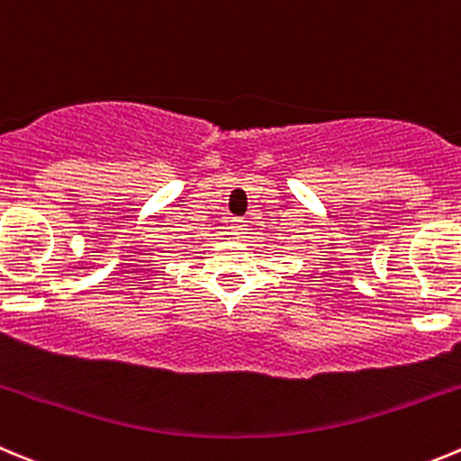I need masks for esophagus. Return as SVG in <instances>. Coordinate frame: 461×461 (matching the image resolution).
<instances>
[{"label":"esophagus","mask_w":461,"mask_h":461,"mask_svg":"<svg viewBox=\"0 0 461 461\" xmlns=\"http://www.w3.org/2000/svg\"><path fill=\"white\" fill-rule=\"evenodd\" d=\"M245 227H248V221H243V218H234L231 221V234H234V239H243Z\"/></svg>","instance_id":"esophagus-1"}]
</instances>
